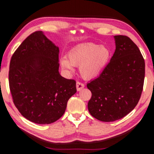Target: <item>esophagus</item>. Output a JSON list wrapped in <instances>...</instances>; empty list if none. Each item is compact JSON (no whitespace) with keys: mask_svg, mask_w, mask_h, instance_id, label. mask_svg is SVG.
<instances>
[{"mask_svg":"<svg viewBox=\"0 0 154 154\" xmlns=\"http://www.w3.org/2000/svg\"><path fill=\"white\" fill-rule=\"evenodd\" d=\"M84 86L85 85L83 84V83H81V82H79V81L76 82V88L78 91H80L81 90L83 89V88H84Z\"/></svg>","mask_w":154,"mask_h":154,"instance_id":"obj_1","label":"esophagus"}]
</instances>
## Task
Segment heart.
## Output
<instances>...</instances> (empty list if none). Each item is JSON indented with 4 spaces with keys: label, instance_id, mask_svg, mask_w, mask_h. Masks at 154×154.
I'll list each match as a JSON object with an SVG mask.
<instances>
[{
    "label": "heart",
    "instance_id": "1",
    "mask_svg": "<svg viewBox=\"0 0 154 154\" xmlns=\"http://www.w3.org/2000/svg\"><path fill=\"white\" fill-rule=\"evenodd\" d=\"M69 59H61V64L69 72H73V66H80V73L85 79L96 77L108 62L110 51L104 45L94 43H83L75 46L69 52Z\"/></svg>",
    "mask_w": 154,
    "mask_h": 154
}]
</instances>
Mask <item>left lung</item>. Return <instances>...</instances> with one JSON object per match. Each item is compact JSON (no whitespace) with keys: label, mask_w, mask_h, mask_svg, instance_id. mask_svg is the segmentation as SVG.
Instances as JSON below:
<instances>
[{"label":"left lung","mask_w":154,"mask_h":154,"mask_svg":"<svg viewBox=\"0 0 154 154\" xmlns=\"http://www.w3.org/2000/svg\"><path fill=\"white\" fill-rule=\"evenodd\" d=\"M115 53L97 79L87 84L92 96L89 112L103 122L122 118L137 105L143 91L145 62L130 38L116 35Z\"/></svg>","instance_id":"1"}]
</instances>
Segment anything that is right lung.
Returning a JSON list of instances; mask_svg holds the SVG:
<instances>
[{"label":"right lung","instance_id":"add662e5","mask_svg":"<svg viewBox=\"0 0 154 154\" xmlns=\"http://www.w3.org/2000/svg\"><path fill=\"white\" fill-rule=\"evenodd\" d=\"M59 54V47L37 31L11 57L8 79L13 103L24 117L36 124L58 120L76 92L75 80L60 75Z\"/></svg>","mask_w":154,"mask_h":154}]
</instances>
